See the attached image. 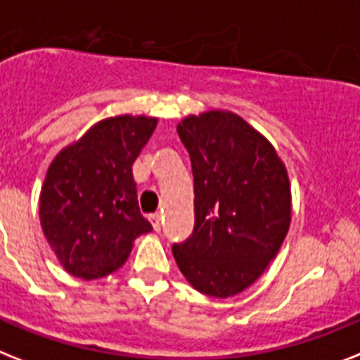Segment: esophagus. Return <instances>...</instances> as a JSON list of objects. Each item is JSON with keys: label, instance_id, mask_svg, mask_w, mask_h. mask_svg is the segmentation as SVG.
<instances>
[{"label": "esophagus", "instance_id": "1", "mask_svg": "<svg viewBox=\"0 0 360 360\" xmlns=\"http://www.w3.org/2000/svg\"><path fill=\"white\" fill-rule=\"evenodd\" d=\"M150 221H151V227H153V231H157V233H159V231H160V216L159 214H151Z\"/></svg>", "mask_w": 360, "mask_h": 360}]
</instances>
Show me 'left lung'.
Listing matches in <instances>:
<instances>
[{
  "instance_id": "1",
  "label": "left lung",
  "mask_w": 360,
  "mask_h": 360,
  "mask_svg": "<svg viewBox=\"0 0 360 360\" xmlns=\"http://www.w3.org/2000/svg\"><path fill=\"white\" fill-rule=\"evenodd\" d=\"M177 133L194 175V231L175 262L201 294L246 290L277 255L290 227V183L274 146L227 110L188 116Z\"/></svg>"
}]
</instances>
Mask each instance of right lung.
<instances>
[{
    "instance_id": "right-lung-1",
    "label": "right lung",
    "mask_w": 360,
    "mask_h": 360,
    "mask_svg": "<svg viewBox=\"0 0 360 360\" xmlns=\"http://www.w3.org/2000/svg\"><path fill=\"white\" fill-rule=\"evenodd\" d=\"M155 127L148 116L101 120L49 165L40 226L72 276H109L127 261L134 238L153 229L140 214L131 166Z\"/></svg>"
}]
</instances>
